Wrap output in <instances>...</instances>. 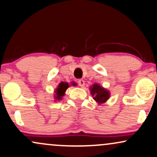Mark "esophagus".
Listing matches in <instances>:
<instances>
[{
    "label": "esophagus",
    "mask_w": 157,
    "mask_h": 157,
    "mask_svg": "<svg viewBox=\"0 0 157 157\" xmlns=\"http://www.w3.org/2000/svg\"><path fill=\"white\" fill-rule=\"evenodd\" d=\"M78 84L79 86H81V87H83V86H84V84H85L84 81L82 80V79H79L78 82Z\"/></svg>",
    "instance_id": "1"
}]
</instances>
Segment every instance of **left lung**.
<instances>
[{"label":"left lung","mask_w":157,"mask_h":157,"mask_svg":"<svg viewBox=\"0 0 157 157\" xmlns=\"http://www.w3.org/2000/svg\"><path fill=\"white\" fill-rule=\"evenodd\" d=\"M90 88V94L93 97L94 101L99 105L105 102L110 98L111 93H110L109 90L104 88L103 86H102L98 83L94 84Z\"/></svg>","instance_id":"left-lung-1"}]
</instances>
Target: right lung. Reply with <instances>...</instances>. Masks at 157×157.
<instances>
[{
    "instance_id": "obj_1",
    "label": "right lung",
    "mask_w": 157,
    "mask_h": 157,
    "mask_svg": "<svg viewBox=\"0 0 157 157\" xmlns=\"http://www.w3.org/2000/svg\"><path fill=\"white\" fill-rule=\"evenodd\" d=\"M71 84L72 86H76L77 84L74 82H71ZM71 84H69L67 82H62L58 84L57 87L56 88L55 90V95H54V98H55V100L57 101V100H62L63 99V97L65 94V92H66L67 89L69 87V86H71Z\"/></svg>"
}]
</instances>
